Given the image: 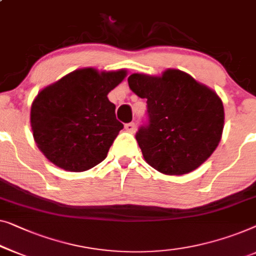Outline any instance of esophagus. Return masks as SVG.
Segmentation results:
<instances>
[{"instance_id": "34e87169", "label": "esophagus", "mask_w": 256, "mask_h": 256, "mask_svg": "<svg viewBox=\"0 0 256 256\" xmlns=\"http://www.w3.org/2000/svg\"><path fill=\"white\" fill-rule=\"evenodd\" d=\"M124 128H126V130L129 132H134L135 128H136V124H134V122H129V124H124Z\"/></svg>"}]
</instances>
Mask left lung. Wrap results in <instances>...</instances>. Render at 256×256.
Here are the masks:
<instances>
[{"mask_svg": "<svg viewBox=\"0 0 256 256\" xmlns=\"http://www.w3.org/2000/svg\"><path fill=\"white\" fill-rule=\"evenodd\" d=\"M129 88L146 99V124L136 140L150 166L168 176L190 173L220 143L224 127L220 98L188 74L168 69L162 77L132 74Z\"/></svg>", "mask_w": 256, "mask_h": 256, "instance_id": "8db88e82", "label": "left lung"}]
</instances>
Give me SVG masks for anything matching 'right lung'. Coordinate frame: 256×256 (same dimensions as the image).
Listing matches in <instances>:
<instances>
[{"label":"right lung","instance_id":"add662e5","mask_svg":"<svg viewBox=\"0 0 256 256\" xmlns=\"http://www.w3.org/2000/svg\"><path fill=\"white\" fill-rule=\"evenodd\" d=\"M126 70H75L36 96L31 107L33 137L40 151L58 168L83 172L106 158L124 124L107 94Z\"/></svg>","mask_w":256,"mask_h":256}]
</instances>
